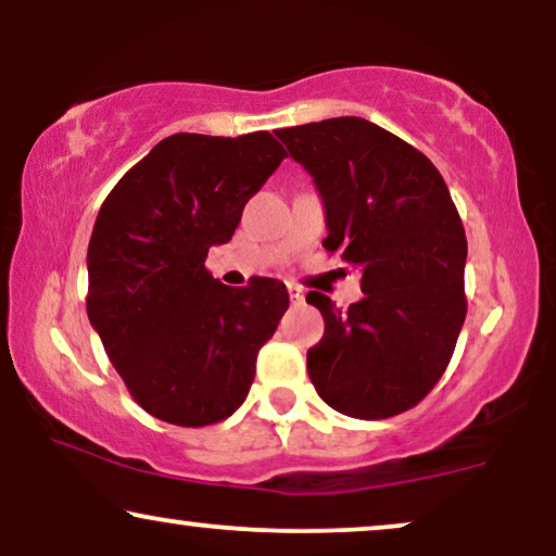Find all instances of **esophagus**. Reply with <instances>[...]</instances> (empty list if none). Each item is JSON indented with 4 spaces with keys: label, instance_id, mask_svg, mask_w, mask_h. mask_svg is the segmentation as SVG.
<instances>
[{
    "label": "esophagus",
    "instance_id": "obj_1",
    "mask_svg": "<svg viewBox=\"0 0 556 556\" xmlns=\"http://www.w3.org/2000/svg\"><path fill=\"white\" fill-rule=\"evenodd\" d=\"M288 295H291V301H293V303H303V299H306V291H303L301 286L288 283Z\"/></svg>",
    "mask_w": 556,
    "mask_h": 556
}]
</instances>
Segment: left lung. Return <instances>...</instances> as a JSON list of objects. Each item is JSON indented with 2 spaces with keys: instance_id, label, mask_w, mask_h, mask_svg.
I'll return each instance as SVG.
<instances>
[{
  "instance_id": "1",
  "label": "left lung",
  "mask_w": 556,
  "mask_h": 556,
  "mask_svg": "<svg viewBox=\"0 0 556 556\" xmlns=\"http://www.w3.org/2000/svg\"><path fill=\"white\" fill-rule=\"evenodd\" d=\"M288 154L314 177L324 248L362 270V301L324 316L308 349L318 397L341 415L384 420L415 407L451 362L466 321L468 242L443 177L422 151L367 118L280 128Z\"/></svg>"
}]
</instances>
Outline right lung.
Segmentation results:
<instances>
[{
	"mask_svg": "<svg viewBox=\"0 0 556 556\" xmlns=\"http://www.w3.org/2000/svg\"><path fill=\"white\" fill-rule=\"evenodd\" d=\"M286 151L268 131L174 134L131 166L96 217L88 318L131 397L202 428L245 402L261 346L288 308L280 280L227 288L204 268Z\"/></svg>",
	"mask_w": 556,
	"mask_h": 556,
	"instance_id": "1",
	"label": "right lung"
}]
</instances>
